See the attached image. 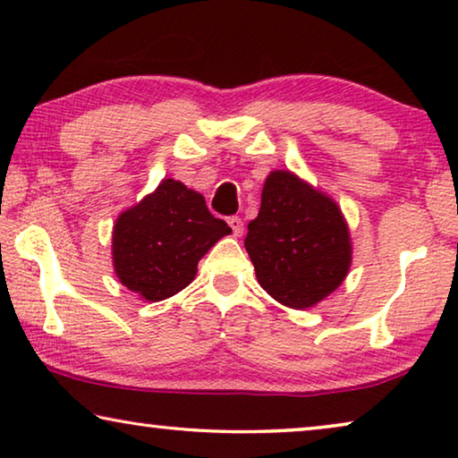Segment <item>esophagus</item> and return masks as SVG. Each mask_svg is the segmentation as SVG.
Returning a JSON list of instances; mask_svg holds the SVG:
<instances>
[{
  "label": "esophagus",
  "instance_id": "34e87169",
  "mask_svg": "<svg viewBox=\"0 0 458 458\" xmlns=\"http://www.w3.org/2000/svg\"><path fill=\"white\" fill-rule=\"evenodd\" d=\"M228 226L232 228V232H234V236H242V232H244L242 218H238V216H230Z\"/></svg>",
  "mask_w": 458,
  "mask_h": 458
}]
</instances>
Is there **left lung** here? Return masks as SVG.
<instances>
[{"label": "left lung", "instance_id": "obj_1", "mask_svg": "<svg viewBox=\"0 0 458 458\" xmlns=\"http://www.w3.org/2000/svg\"><path fill=\"white\" fill-rule=\"evenodd\" d=\"M244 246L262 289L301 311L345 281L353 254L337 201L289 169L268 174Z\"/></svg>", "mask_w": 458, "mask_h": 458}]
</instances>
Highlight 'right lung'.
<instances>
[{"label": "right lung", "mask_w": 458, "mask_h": 458, "mask_svg": "<svg viewBox=\"0 0 458 458\" xmlns=\"http://www.w3.org/2000/svg\"><path fill=\"white\" fill-rule=\"evenodd\" d=\"M230 232L201 193L167 177L114 222V275L131 293L157 303L185 289L199 259Z\"/></svg>", "instance_id": "obj_1"}]
</instances>
